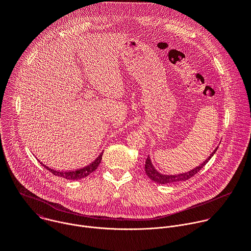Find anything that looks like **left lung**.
<instances>
[{
	"instance_id": "1",
	"label": "left lung",
	"mask_w": 251,
	"mask_h": 251,
	"mask_svg": "<svg viewBox=\"0 0 251 251\" xmlns=\"http://www.w3.org/2000/svg\"><path fill=\"white\" fill-rule=\"evenodd\" d=\"M219 147H217L214 149V151L209 155V157L202 163L201 164L199 167L187 172V173H182L178 175H164L159 173L153 166L152 161L150 159V157L148 156L146 163H145V171L147 176L151 178L152 181H154L157 184H161V185H167V184H173V183H176V182H185L189 178H191L192 176H194L198 172H200V170L210 160V158L214 155V153L217 152Z\"/></svg>"
}]
</instances>
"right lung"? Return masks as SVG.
I'll return each instance as SVG.
<instances>
[{
	"label": "right lung",
	"instance_id": "obj_1",
	"mask_svg": "<svg viewBox=\"0 0 251 251\" xmlns=\"http://www.w3.org/2000/svg\"><path fill=\"white\" fill-rule=\"evenodd\" d=\"M102 155H103V152L91 163L89 164L88 166L84 167V168H81V169H78V170H75V171H57V170H53L48 166H46L45 164H43L39 159L38 161L47 169L49 170L51 174H53L54 176H61L63 178H66V180H71V181H76V180H81V178L87 176L88 175H90L92 172H94L100 162H101V159H102Z\"/></svg>",
	"mask_w": 251,
	"mask_h": 251
}]
</instances>
